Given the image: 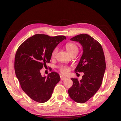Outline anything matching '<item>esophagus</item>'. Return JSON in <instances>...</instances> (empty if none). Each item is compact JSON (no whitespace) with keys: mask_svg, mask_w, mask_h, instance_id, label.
<instances>
[{"mask_svg":"<svg viewBox=\"0 0 121 121\" xmlns=\"http://www.w3.org/2000/svg\"><path fill=\"white\" fill-rule=\"evenodd\" d=\"M60 79H61V80H65L66 79V78L65 77H64V76H60Z\"/></svg>","mask_w":121,"mask_h":121,"instance_id":"obj_1","label":"esophagus"}]
</instances>
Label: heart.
<instances>
[{
	"label": "heart",
	"mask_w": 121,
	"mask_h": 121,
	"mask_svg": "<svg viewBox=\"0 0 121 121\" xmlns=\"http://www.w3.org/2000/svg\"><path fill=\"white\" fill-rule=\"evenodd\" d=\"M65 48L69 53L71 55L72 54H77L78 52V47L74 43H68L65 45ZM58 47H56L52 52V56L54 57L56 56L57 52H58ZM60 70L62 74L64 75H67L69 71V68L66 66H61L60 67Z\"/></svg>",
	"instance_id": "heart-1"
}]
</instances>
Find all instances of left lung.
<instances>
[{"label":"left lung","mask_w":121,"mask_h":121,"mask_svg":"<svg viewBox=\"0 0 121 121\" xmlns=\"http://www.w3.org/2000/svg\"><path fill=\"white\" fill-rule=\"evenodd\" d=\"M70 40L83 47L82 56L75 72H83L84 75L80 81L71 79L73 84L68 93L73 100L82 104L92 97L101 85L106 67L104 54L100 44L89 35L80 34Z\"/></svg>","instance_id":"obj_1"}]
</instances>
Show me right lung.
<instances>
[{
  "mask_svg": "<svg viewBox=\"0 0 121 121\" xmlns=\"http://www.w3.org/2000/svg\"><path fill=\"white\" fill-rule=\"evenodd\" d=\"M65 39V36L35 34L18 48L14 60L16 75L22 89L33 100L40 103L48 101L60 82V76L56 72L42 76L40 69L50 63L53 50Z\"/></svg>",
  "mask_w": 121,
  "mask_h": 121,
  "instance_id": "right-lung-1",
  "label": "right lung"
}]
</instances>
